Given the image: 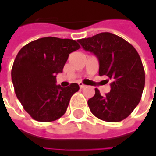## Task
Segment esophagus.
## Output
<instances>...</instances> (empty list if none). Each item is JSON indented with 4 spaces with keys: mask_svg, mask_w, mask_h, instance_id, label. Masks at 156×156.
<instances>
[{
    "mask_svg": "<svg viewBox=\"0 0 156 156\" xmlns=\"http://www.w3.org/2000/svg\"><path fill=\"white\" fill-rule=\"evenodd\" d=\"M78 84H79V87H80V88H84L85 87H86V86H85L84 84H83L82 83H79Z\"/></svg>",
    "mask_w": 156,
    "mask_h": 156,
    "instance_id": "1",
    "label": "esophagus"
}]
</instances>
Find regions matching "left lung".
<instances>
[{
  "label": "left lung",
  "mask_w": 156,
  "mask_h": 156,
  "mask_svg": "<svg viewBox=\"0 0 156 156\" xmlns=\"http://www.w3.org/2000/svg\"><path fill=\"white\" fill-rule=\"evenodd\" d=\"M78 41L97 57L99 76L111 80L110 92L105 96L95 88L94 96L88 101L90 111L104 121H122L140 103L144 90L145 75L140 55L130 43L110 32Z\"/></svg>",
  "instance_id": "obj_1"
}]
</instances>
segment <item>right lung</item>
Wrapping results in <instances>:
<instances>
[{"label":"right lung","mask_w":156,"mask_h":156,"mask_svg":"<svg viewBox=\"0 0 156 156\" xmlns=\"http://www.w3.org/2000/svg\"><path fill=\"white\" fill-rule=\"evenodd\" d=\"M80 48L73 39L53 37L29 42L19 51L12 69L16 97L32 119L40 122L58 119L68 108L78 83L62 88L56 84L69 54Z\"/></svg>","instance_id":"1"}]
</instances>
